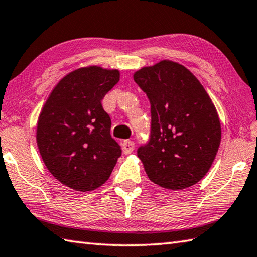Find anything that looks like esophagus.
<instances>
[{
  "label": "esophagus",
  "instance_id": "34e87169",
  "mask_svg": "<svg viewBox=\"0 0 257 257\" xmlns=\"http://www.w3.org/2000/svg\"><path fill=\"white\" fill-rule=\"evenodd\" d=\"M122 149H123V152L125 154L132 153L134 150V142L130 141V140H125V141H123V143H122Z\"/></svg>",
  "mask_w": 257,
  "mask_h": 257
}]
</instances>
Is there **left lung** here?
Segmentation results:
<instances>
[{
	"label": "left lung",
	"mask_w": 257,
	"mask_h": 257,
	"mask_svg": "<svg viewBox=\"0 0 257 257\" xmlns=\"http://www.w3.org/2000/svg\"><path fill=\"white\" fill-rule=\"evenodd\" d=\"M151 104V134L138 149L150 180L181 190L209 171L221 139L220 120L204 86L185 66L171 60L133 75Z\"/></svg>",
	"instance_id": "left-lung-1"
}]
</instances>
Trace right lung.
<instances>
[{
  "label": "right lung",
  "instance_id": "add662e5",
  "mask_svg": "<svg viewBox=\"0 0 257 257\" xmlns=\"http://www.w3.org/2000/svg\"><path fill=\"white\" fill-rule=\"evenodd\" d=\"M118 80L117 69H76L56 85L39 115L37 144L43 162L58 181L74 190L104 185L122 154L101 106Z\"/></svg>",
  "mask_w": 257,
  "mask_h": 257
}]
</instances>
